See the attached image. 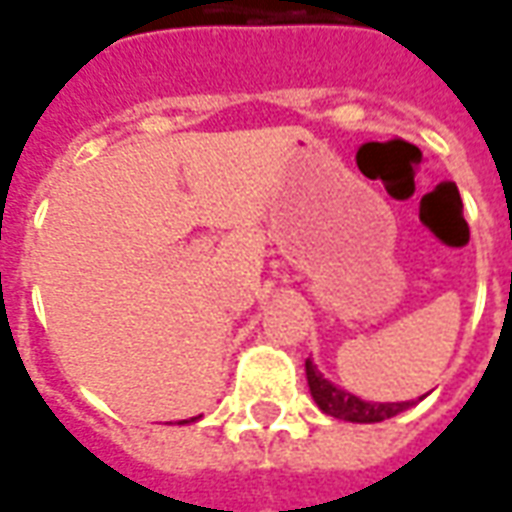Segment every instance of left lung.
I'll use <instances>...</instances> for the list:
<instances>
[{
	"mask_svg": "<svg viewBox=\"0 0 512 512\" xmlns=\"http://www.w3.org/2000/svg\"><path fill=\"white\" fill-rule=\"evenodd\" d=\"M307 384H310L312 400L318 403L323 414L334 419H345V422H384L389 417H397L400 411L414 406V400H403V403H373V400H362L354 392H345L340 386H334L329 378H323L318 367L307 359Z\"/></svg>",
	"mask_w": 512,
	"mask_h": 512,
	"instance_id": "1",
	"label": "left lung"
}]
</instances>
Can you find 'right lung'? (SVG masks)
Masks as SVG:
<instances>
[{
    "label": "right lung",
    "instance_id": "add662e5",
    "mask_svg": "<svg viewBox=\"0 0 512 512\" xmlns=\"http://www.w3.org/2000/svg\"><path fill=\"white\" fill-rule=\"evenodd\" d=\"M202 417V414H200ZM200 417H191V419H183V422H180V425H186V422H194V419H200Z\"/></svg>",
    "mask_w": 512,
    "mask_h": 512
}]
</instances>
